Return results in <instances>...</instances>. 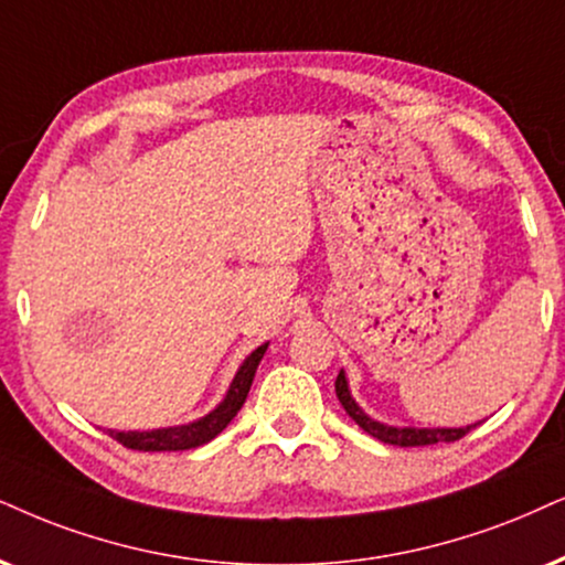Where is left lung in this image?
Segmentation results:
<instances>
[{
  "instance_id": "1",
  "label": "left lung",
  "mask_w": 565,
  "mask_h": 565,
  "mask_svg": "<svg viewBox=\"0 0 565 565\" xmlns=\"http://www.w3.org/2000/svg\"><path fill=\"white\" fill-rule=\"evenodd\" d=\"M335 396H339L341 406H344L349 417H352L354 423L362 427V430H365L367 435H373V438H377V440L388 443V446L412 448V446H435V443H454L477 427V425H467V427H391V425L375 423V419H370L367 414L356 406L352 394H349L344 370H341L339 377H335Z\"/></svg>"
}]
</instances>
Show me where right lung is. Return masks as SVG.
Here are the masks:
<instances>
[{
	"label": "right lung",
	"mask_w": 565,
	"mask_h": 565,
	"mask_svg": "<svg viewBox=\"0 0 565 565\" xmlns=\"http://www.w3.org/2000/svg\"><path fill=\"white\" fill-rule=\"evenodd\" d=\"M268 344L255 349L253 354L242 362L239 373L234 375L230 385V394H226L224 402H221L211 414H205L198 423L182 425V427H167V430H151V433H117L106 430L114 440L122 443L125 448H132V451H188V448H198L203 443L216 438V435L224 430L226 425L237 417V412L245 404L249 394V385H253L255 370H258L263 354H266Z\"/></svg>",
	"instance_id": "obj_1"
}]
</instances>
